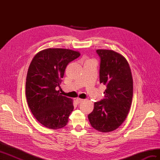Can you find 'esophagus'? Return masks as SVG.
I'll use <instances>...</instances> for the list:
<instances>
[{"label": "esophagus", "instance_id": "obj_1", "mask_svg": "<svg viewBox=\"0 0 160 160\" xmlns=\"http://www.w3.org/2000/svg\"><path fill=\"white\" fill-rule=\"evenodd\" d=\"M76 101H77V103H81V102H83V99H80V98H77V99H76Z\"/></svg>", "mask_w": 160, "mask_h": 160}]
</instances>
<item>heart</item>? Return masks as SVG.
I'll return each mask as SVG.
<instances>
[{
  "label": "heart",
  "mask_w": 160,
  "mask_h": 160,
  "mask_svg": "<svg viewBox=\"0 0 160 160\" xmlns=\"http://www.w3.org/2000/svg\"><path fill=\"white\" fill-rule=\"evenodd\" d=\"M91 61V60H89V61Z\"/></svg>",
  "instance_id": "obj_1"
}]
</instances>
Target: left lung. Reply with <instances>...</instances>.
I'll return each instance as SVG.
<instances>
[{"mask_svg":"<svg viewBox=\"0 0 160 160\" xmlns=\"http://www.w3.org/2000/svg\"><path fill=\"white\" fill-rule=\"evenodd\" d=\"M101 58L99 81L106 86L104 99L94 103L88 115L95 129L107 133L118 129L126 119L133 98V77L126 59L113 50L98 49Z\"/></svg>","mask_w":160,"mask_h":160,"instance_id":"obj_1","label":"left lung"}]
</instances>
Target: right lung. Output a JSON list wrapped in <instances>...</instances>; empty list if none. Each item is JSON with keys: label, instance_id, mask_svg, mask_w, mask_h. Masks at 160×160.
I'll return each instance as SVG.
<instances>
[{"label": "right lung", "instance_id": "1", "mask_svg": "<svg viewBox=\"0 0 160 160\" xmlns=\"http://www.w3.org/2000/svg\"><path fill=\"white\" fill-rule=\"evenodd\" d=\"M79 51L49 48L37 52L28 67L26 79L28 105L35 119L51 129L64 128L73 110V101L59 90L65 71L70 62L80 56Z\"/></svg>", "mask_w": 160, "mask_h": 160}]
</instances>
